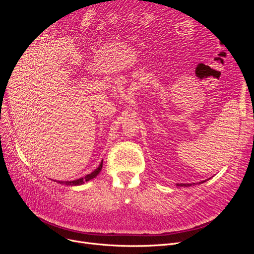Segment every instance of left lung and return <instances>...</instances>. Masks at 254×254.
<instances>
[{"label":"left lung","instance_id":"1","mask_svg":"<svg viewBox=\"0 0 254 254\" xmlns=\"http://www.w3.org/2000/svg\"><path fill=\"white\" fill-rule=\"evenodd\" d=\"M203 182H205V181H201V182H198V183H203ZM192 184H194V183H192ZM192 184H184V183H181V184H177L178 186H190V185H192Z\"/></svg>","mask_w":254,"mask_h":254}]
</instances>
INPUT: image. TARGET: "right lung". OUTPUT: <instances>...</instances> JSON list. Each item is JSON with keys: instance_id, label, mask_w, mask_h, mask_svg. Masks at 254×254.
<instances>
[{"instance_id": "obj_1", "label": "right lung", "mask_w": 254, "mask_h": 254, "mask_svg": "<svg viewBox=\"0 0 254 254\" xmlns=\"http://www.w3.org/2000/svg\"><path fill=\"white\" fill-rule=\"evenodd\" d=\"M102 167H103V161L101 162V164H100V166L93 171V172H91L90 174H87L85 177H83V178H79V179H76V180H73V181H59L58 183H60V184H65V185H71V186H75V185H81V184H83V183H85V182H87V181H89V180H91L92 178H95V177H97L98 175H99V173L101 172V170H102Z\"/></svg>"}]
</instances>
